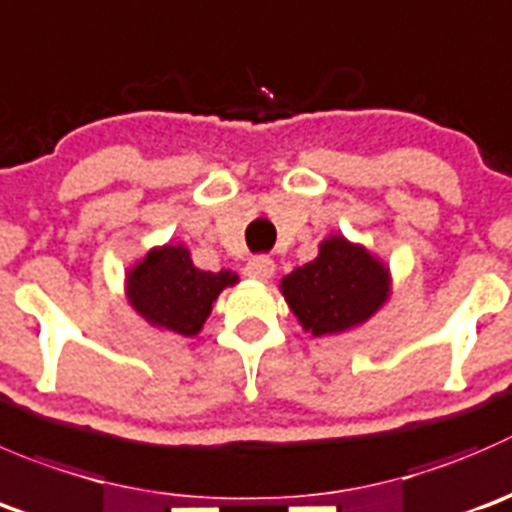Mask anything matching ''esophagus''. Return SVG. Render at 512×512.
Here are the masks:
<instances>
[{
  "mask_svg": "<svg viewBox=\"0 0 512 512\" xmlns=\"http://www.w3.org/2000/svg\"><path fill=\"white\" fill-rule=\"evenodd\" d=\"M245 275L252 277V280H270L275 275V262L267 255L250 257V262L245 265Z\"/></svg>",
  "mask_w": 512,
  "mask_h": 512,
  "instance_id": "esophagus-1",
  "label": "esophagus"
}]
</instances>
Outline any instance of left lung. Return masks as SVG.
Listing matches in <instances>:
<instances>
[{"label":"left lung","mask_w":512,"mask_h":512,"mask_svg":"<svg viewBox=\"0 0 512 512\" xmlns=\"http://www.w3.org/2000/svg\"><path fill=\"white\" fill-rule=\"evenodd\" d=\"M280 290L315 337L337 335L375 315L388 300V267L345 237H327L320 255L282 277Z\"/></svg>","instance_id":"obj_1"}]
</instances>
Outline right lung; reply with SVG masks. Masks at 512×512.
Returning <instances> with one entry per match:
<instances>
[{
  "mask_svg": "<svg viewBox=\"0 0 512 512\" xmlns=\"http://www.w3.org/2000/svg\"><path fill=\"white\" fill-rule=\"evenodd\" d=\"M237 275L230 270H197L190 250L182 245L155 247L127 275V297L147 322L182 337H195L205 325L227 285H235Z\"/></svg>",
  "mask_w": 512,
  "mask_h": 512,
  "instance_id": "obj_1",
  "label": "right lung"
}]
</instances>
